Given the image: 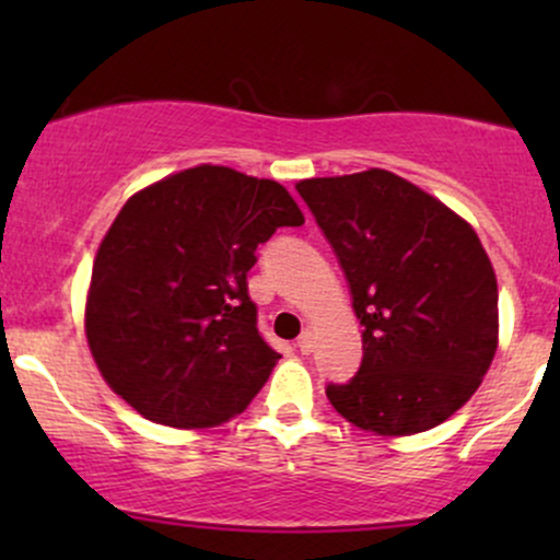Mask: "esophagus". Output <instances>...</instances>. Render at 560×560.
I'll return each mask as SVG.
<instances>
[{
	"mask_svg": "<svg viewBox=\"0 0 560 560\" xmlns=\"http://www.w3.org/2000/svg\"><path fill=\"white\" fill-rule=\"evenodd\" d=\"M298 350L302 352V355H311V352H313V334L311 331H302L300 334Z\"/></svg>",
	"mask_w": 560,
	"mask_h": 560,
	"instance_id": "obj_1",
	"label": "esophagus"
}]
</instances>
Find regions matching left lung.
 Returning a JSON list of instances; mask_svg holds the SVG:
<instances>
[{
    "mask_svg": "<svg viewBox=\"0 0 560 560\" xmlns=\"http://www.w3.org/2000/svg\"><path fill=\"white\" fill-rule=\"evenodd\" d=\"M363 326V361L326 397L382 436L434 429L479 389L498 350V279L477 231L395 173L298 184Z\"/></svg>",
    "mask_w": 560,
    "mask_h": 560,
    "instance_id": "obj_1",
    "label": "left lung"
}]
</instances>
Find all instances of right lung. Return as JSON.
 <instances>
[{
	"mask_svg": "<svg viewBox=\"0 0 560 560\" xmlns=\"http://www.w3.org/2000/svg\"><path fill=\"white\" fill-rule=\"evenodd\" d=\"M271 178L197 165L120 208L96 249L86 339L96 369L144 419L205 429L234 419L271 376L279 352L247 294L255 249L302 226Z\"/></svg>",
	"mask_w": 560,
	"mask_h": 560,
	"instance_id": "add662e5",
	"label": "right lung"
}]
</instances>
